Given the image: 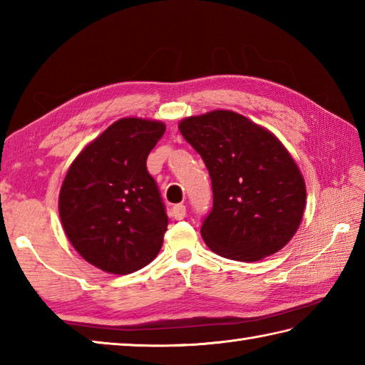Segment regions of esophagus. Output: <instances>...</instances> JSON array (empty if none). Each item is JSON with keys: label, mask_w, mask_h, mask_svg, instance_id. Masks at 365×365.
Segmentation results:
<instances>
[{"label": "esophagus", "mask_w": 365, "mask_h": 365, "mask_svg": "<svg viewBox=\"0 0 365 365\" xmlns=\"http://www.w3.org/2000/svg\"><path fill=\"white\" fill-rule=\"evenodd\" d=\"M185 215H187V207L183 204H177L173 207V216L175 220H183Z\"/></svg>", "instance_id": "34e87169"}]
</instances>
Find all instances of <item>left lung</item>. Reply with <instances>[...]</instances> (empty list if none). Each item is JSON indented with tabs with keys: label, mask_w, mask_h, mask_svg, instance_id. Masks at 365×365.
<instances>
[{
	"label": "left lung",
	"mask_w": 365,
	"mask_h": 365,
	"mask_svg": "<svg viewBox=\"0 0 365 365\" xmlns=\"http://www.w3.org/2000/svg\"><path fill=\"white\" fill-rule=\"evenodd\" d=\"M212 178L213 208L200 227L221 257L257 262L297 234L306 208V183L287 147L268 128L230 110L178 122Z\"/></svg>",
	"instance_id": "left-lung-1"
}]
</instances>
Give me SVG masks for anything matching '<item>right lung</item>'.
Wrapping results in <instances>:
<instances>
[{
	"label": "right lung",
	"instance_id": "add662e5",
	"mask_svg": "<svg viewBox=\"0 0 365 365\" xmlns=\"http://www.w3.org/2000/svg\"><path fill=\"white\" fill-rule=\"evenodd\" d=\"M165 122L122 118L83 147L59 191V218L81 257L111 274H130L157 257L168 216L147 155Z\"/></svg>",
	"mask_w": 365,
	"mask_h": 365
}]
</instances>
